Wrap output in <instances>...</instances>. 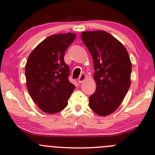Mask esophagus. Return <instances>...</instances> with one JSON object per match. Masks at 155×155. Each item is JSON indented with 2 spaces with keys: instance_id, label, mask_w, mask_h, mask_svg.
Here are the masks:
<instances>
[{
  "instance_id": "esophagus-1",
  "label": "esophagus",
  "mask_w": 155,
  "mask_h": 155,
  "mask_svg": "<svg viewBox=\"0 0 155 155\" xmlns=\"http://www.w3.org/2000/svg\"><path fill=\"white\" fill-rule=\"evenodd\" d=\"M85 79H86L85 74H81V75L80 76V77L79 78V79H78V82H79V84H81V83H83V81Z\"/></svg>"
}]
</instances>
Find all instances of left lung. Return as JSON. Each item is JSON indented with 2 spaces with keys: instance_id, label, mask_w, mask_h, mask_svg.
<instances>
[{
  "instance_id": "8db88e82",
  "label": "left lung",
  "mask_w": 155,
  "mask_h": 155,
  "mask_svg": "<svg viewBox=\"0 0 155 155\" xmlns=\"http://www.w3.org/2000/svg\"><path fill=\"white\" fill-rule=\"evenodd\" d=\"M81 37L91 55L97 89L89 97V107L99 116L118 109L131 84L132 62L126 48L104 31H84Z\"/></svg>"
}]
</instances>
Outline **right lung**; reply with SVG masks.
Instances as JSON below:
<instances>
[{
	"label": "right lung",
	"mask_w": 155,
	"mask_h": 155,
	"mask_svg": "<svg viewBox=\"0 0 155 155\" xmlns=\"http://www.w3.org/2000/svg\"><path fill=\"white\" fill-rule=\"evenodd\" d=\"M76 36L75 33H66L47 37L31 51L27 60V89L39 109L46 113L63 110L75 89L68 79L69 68L64 57Z\"/></svg>",
	"instance_id": "add662e5"
}]
</instances>
